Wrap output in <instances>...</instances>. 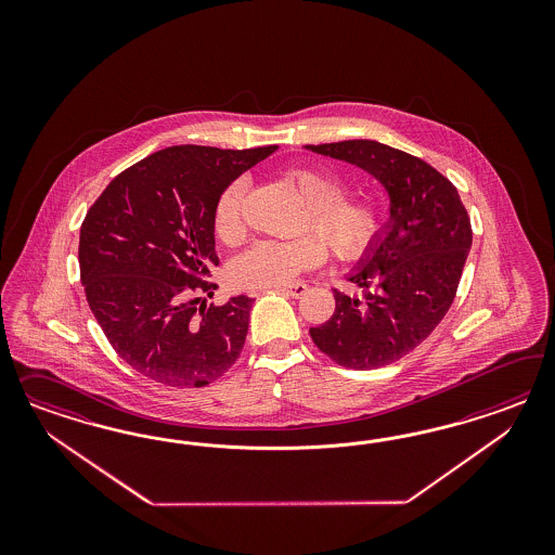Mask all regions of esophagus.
<instances>
[{"mask_svg":"<svg viewBox=\"0 0 555 555\" xmlns=\"http://www.w3.org/2000/svg\"><path fill=\"white\" fill-rule=\"evenodd\" d=\"M276 291H279V293H285V295L293 297V299H299V297H302V295L307 293V285L295 283V285L276 286Z\"/></svg>","mask_w":555,"mask_h":555,"instance_id":"esophagus-1","label":"esophagus"}]
</instances>
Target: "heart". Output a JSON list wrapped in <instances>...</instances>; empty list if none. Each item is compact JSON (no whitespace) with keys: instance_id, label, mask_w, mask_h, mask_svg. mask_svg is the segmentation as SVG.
Returning a JSON list of instances; mask_svg holds the SVG:
<instances>
[{"instance_id":"obj_1","label":"heart","mask_w":555,"mask_h":555,"mask_svg":"<svg viewBox=\"0 0 555 555\" xmlns=\"http://www.w3.org/2000/svg\"><path fill=\"white\" fill-rule=\"evenodd\" d=\"M285 179L307 207L302 230L320 236L339 260H358L369 254L387 228L383 203L369 193L346 195L348 183L337 172L321 167H293ZM246 181L223 186L214 205V232L223 244L244 237ZM319 240V241H320ZM313 235L291 242L262 240L240 254L232 264L235 285L270 288L291 283L302 270L320 267L325 248Z\"/></svg>"}]
</instances>
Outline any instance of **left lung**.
<instances>
[{"instance_id": "8db88e82", "label": "left lung", "mask_w": 555, "mask_h": 555, "mask_svg": "<svg viewBox=\"0 0 555 555\" xmlns=\"http://www.w3.org/2000/svg\"><path fill=\"white\" fill-rule=\"evenodd\" d=\"M364 168L390 197V221L348 281L364 299L334 288L336 311L309 334L339 366H388L443 320L472 246L468 211L450 179L413 154L374 140L305 146Z\"/></svg>"}]
</instances>
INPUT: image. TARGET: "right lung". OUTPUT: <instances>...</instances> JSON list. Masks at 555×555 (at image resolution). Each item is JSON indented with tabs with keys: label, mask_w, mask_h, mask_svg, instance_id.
<instances>
[{
	"label": "right lung",
	"mask_w": 555,
	"mask_h": 555,
	"mask_svg": "<svg viewBox=\"0 0 555 555\" xmlns=\"http://www.w3.org/2000/svg\"><path fill=\"white\" fill-rule=\"evenodd\" d=\"M279 146H170L105 186L85 216V297L119 358L160 385L202 388L232 369L254 299L203 305L218 288L214 205L223 186Z\"/></svg>",
	"instance_id": "obj_1"
}]
</instances>
